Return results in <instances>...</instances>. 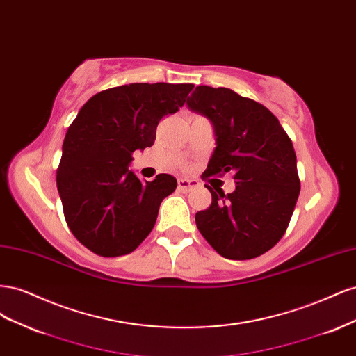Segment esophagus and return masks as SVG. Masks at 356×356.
Here are the masks:
<instances>
[{
  "label": "esophagus",
  "mask_w": 356,
  "mask_h": 356,
  "mask_svg": "<svg viewBox=\"0 0 356 356\" xmlns=\"http://www.w3.org/2000/svg\"><path fill=\"white\" fill-rule=\"evenodd\" d=\"M199 186V182L195 179H186V178H179L178 179V188L182 191H188L193 190L195 187Z\"/></svg>",
  "instance_id": "obj_1"
}]
</instances>
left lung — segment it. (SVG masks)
<instances>
[{
    "label": "left lung",
    "instance_id": "obj_1",
    "mask_svg": "<svg viewBox=\"0 0 356 356\" xmlns=\"http://www.w3.org/2000/svg\"><path fill=\"white\" fill-rule=\"evenodd\" d=\"M187 106L213 127L215 148L203 177L229 172L236 182L229 195L204 186L212 203L196 213L199 232L229 260L264 254L284 236L300 195L293 143L264 105L230 89L197 86Z\"/></svg>",
    "mask_w": 356,
    "mask_h": 356
}]
</instances>
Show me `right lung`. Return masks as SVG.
I'll return each instance as SVG.
<instances>
[{
	"label": "right lung",
	"mask_w": 356,
	"mask_h": 356,
	"mask_svg": "<svg viewBox=\"0 0 356 356\" xmlns=\"http://www.w3.org/2000/svg\"><path fill=\"white\" fill-rule=\"evenodd\" d=\"M193 84L132 83L93 95L68 127L56 174L70 230L102 257L132 252L153 230L177 179L141 181L132 153L152 147L159 122L184 105Z\"/></svg>",
	"instance_id": "1"
}]
</instances>
